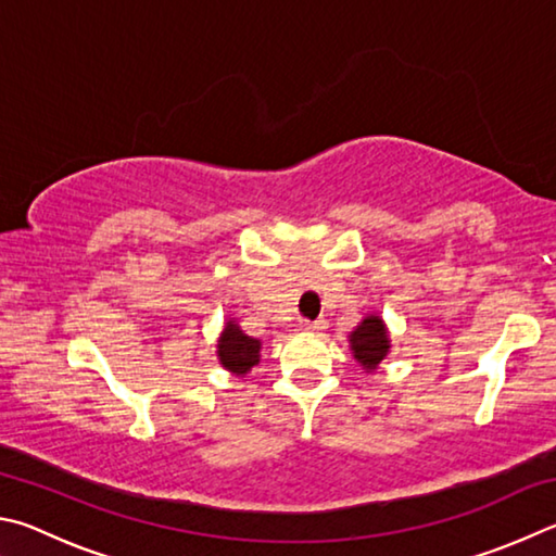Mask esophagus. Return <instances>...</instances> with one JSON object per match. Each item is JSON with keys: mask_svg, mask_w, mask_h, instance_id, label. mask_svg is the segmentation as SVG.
Listing matches in <instances>:
<instances>
[{"mask_svg": "<svg viewBox=\"0 0 556 556\" xmlns=\"http://www.w3.org/2000/svg\"><path fill=\"white\" fill-rule=\"evenodd\" d=\"M303 327L307 329V332H323L327 323L325 319H303Z\"/></svg>", "mask_w": 556, "mask_h": 556, "instance_id": "1", "label": "esophagus"}]
</instances>
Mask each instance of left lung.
Masks as SVG:
<instances>
[{
    "mask_svg": "<svg viewBox=\"0 0 556 556\" xmlns=\"http://www.w3.org/2000/svg\"><path fill=\"white\" fill-rule=\"evenodd\" d=\"M349 342H352V352L366 371L376 368L388 354V332L386 325L378 317H366L364 323L356 327V332Z\"/></svg>",
    "mask_w": 556,
    "mask_h": 556,
    "instance_id": "obj_1",
    "label": "left lung"
}]
</instances>
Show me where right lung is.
<instances>
[{"instance_id": "right-lung-1", "label": "right lung", "mask_w": 556, "mask_h": 556, "mask_svg": "<svg viewBox=\"0 0 556 556\" xmlns=\"http://www.w3.org/2000/svg\"><path fill=\"white\" fill-rule=\"evenodd\" d=\"M261 342L253 337H247L237 325H227L219 339V362L229 368L231 374H247L251 366L258 364Z\"/></svg>"}]
</instances>
